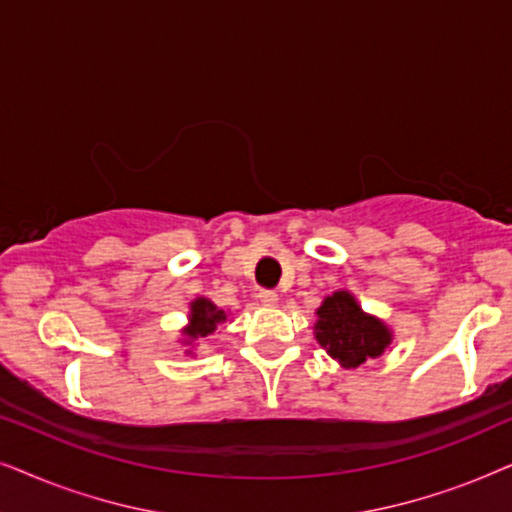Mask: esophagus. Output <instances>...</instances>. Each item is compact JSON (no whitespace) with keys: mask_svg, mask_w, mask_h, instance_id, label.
Returning <instances> with one entry per match:
<instances>
[{"mask_svg":"<svg viewBox=\"0 0 512 512\" xmlns=\"http://www.w3.org/2000/svg\"><path fill=\"white\" fill-rule=\"evenodd\" d=\"M258 300H261V303L265 305V307H275L277 303H279V296L275 291H268V289H263L261 293H258Z\"/></svg>","mask_w":512,"mask_h":512,"instance_id":"34e87169","label":"esophagus"}]
</instances>
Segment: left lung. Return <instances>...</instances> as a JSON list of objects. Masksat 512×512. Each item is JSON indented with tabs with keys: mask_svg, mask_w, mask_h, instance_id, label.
<instances>
[{
	"mask_svg": "<svg viewBox=\"0 0 512 512\" xmlns=\"http://www.w3.org/2000/svg\"><path fill=\"white\" fill-rule=\"evenodd\" d=\"M314 335L319 345L342 368H359L384 354L391 345V331L382 319L366 314L349 291L326 296L317 310Z\"/></svg>",
	"mask_w": 512,
	"mask_h": 512,
	"instance_id": "8db88e82",
	"label": "left lung"
}]
</instances>
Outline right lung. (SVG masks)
I'll use <instances>...</instances> for the list:
<instances>
[{
  "label": "right lung",
  "mask_w": 512,
  "mask_h": 512,
  "mask_svg": "<svg viewBox=\"0 0 512 512\" xmlns=\"http://www.w3.org/2000/svg\"><path fill=\"white\" fill-rule=\"evenodd\" d=\"M223 321H226V312L219 310L212 300L195 298L191 303V314H188V326L181 333L186 335V342H193L212 335Z\"/></svg>",
  "instance_id": "add662e5"
}]
</instances>
